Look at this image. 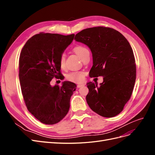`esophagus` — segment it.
Listing matches in <instances>:
<instances>
[{"instance_id":"obj_1","label":"esophagus","mask_w":155,"mask_h":155,"mask_svg":"<svg viewBox=\"0 0 155 155\" xmlns=\"http://www.w3.org/2000/svg\"><path fill=\"white\" fill-rule=\"evenodd\" d=\"M83 85H77V87L78 88H80V87H83Z\"/></svg>"}]
</instances>
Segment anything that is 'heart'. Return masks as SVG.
I'll list each match as a JSON object with an SVG mask.
<instances>
[{
  "label": "heart",
  "mask_w": 155,
  "mask_h": 155,
  "mask_svg": "<svg viewBox=\"0 0 155 155\" xmlns=\"http://www.w3.org/2000/svg\"><path fill=\"white\" fill-rule=\"evenodd\" d=\"M73 51L76 53L82 60L87 55L89 54V51L85 46L83 45H77L73 48ZM59 64L61 67H63L65 64V55L62 54L59 58ZM70 81L77 83H81L85 80V73L80 71H74L69 73L67 77Z\"/></svg>",
  "instance_id": "obj_1"
}]
</instances>
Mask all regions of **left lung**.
Here are the masks:
<instances>
[{
  "mask_svg": "<svg viewBox=\"0 0 155 155\" xmlns=\"http://www.w3.org/2000/svg\"><path fill=\"white\" fill-rule=\"evenodd\" d=\"M74 39L91 51L93 65L90 77H104L99 86L87 83L88 106L105 118L119 114L130 99L136 80L135 59L128 41L118 31L104 26L83 30Z\"/></svg>",
  "mask_w": 155,
  "mask_h": 155,
  "instance_id": "1",
  "label": "left lung"
}]
</instances>
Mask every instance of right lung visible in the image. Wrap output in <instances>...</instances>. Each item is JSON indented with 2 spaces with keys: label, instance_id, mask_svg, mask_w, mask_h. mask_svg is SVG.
Returning a JSON list of instances; mask_svg holds the SVG:
<instances>
[{
  "label": "right lung",
  "instance_id": "right-lung-1",
  "mask_svg": "<svg viewBox=\"0 0 155 155\" xmlns=\"http://www.w3.org/2000/svg\"><path fill=\"white\" fill-rule=\"evenodd\" d=\"M74 36L40 33L27 41L21 52L18 76L23 98L28 110L43 124H57L69 110L76 85L64 81L61 87H53L50 81L63 78L59 58Z\"/></svg>",
  "mask_w": 155,
  "mask_h": 155
}]
</instances>
